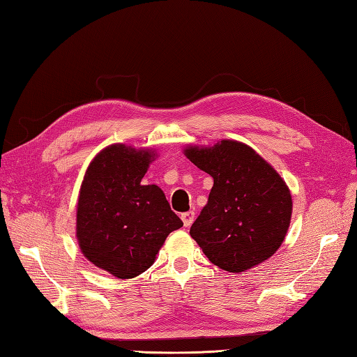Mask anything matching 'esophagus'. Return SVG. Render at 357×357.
Masks as SVG:
<instances>
[{
	"label": "esophagus",
	"instance_id": "obj_1",
	"mask_svg": "<svg viewBox=\"0 0 357 357\" xmlns=\"http://www.w3.org/2000/svg\"><path fill=\"white\" fill-rule=\"evenodd\" d=\"M181 219H183V222L185 227H190L195 221V211L190 210V211H185V213L181 215Z\"/></svg>",
	"mask_w": 357,
	"mask_h": 357
}]
</instances>
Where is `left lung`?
<instances>
[{"label": "left lung", "instance_id": "obj_1", "mask_svg": "<svg viewBox=\"0 0 357 357\" xmlns=\"http://www.w3.org/2000/svg\"><path fill=\"white\" fill-rule=\"evenodd\" d=\"M185 156L213 178L207 206L190 229L204 255L230 273L267 261L290 225L293 204L284 179L238 141L190 147Z\"/></svg>", "mask_w": 357, "mask_h": 357}]
</instances>
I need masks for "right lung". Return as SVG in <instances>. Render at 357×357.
I'll return each instance as SVG.
<instances>
[{
    "mask_svg": "<svg viewBox=\"0 0 357 357\" xmlns=\"http://www.w3.org/2000/svg\"><path fill=\"white\" fill-rule=\"evenodd\" d=\"M153 159L123 144L104 149L86 172L77 208V238L87 259L119 279L146 271L183 221L158 185L141 181Z\"/></svg>",
    "mask_w": 357,
    "mask_h": 357,
    "instance_id": "add662e5",
    "label": "right lung"
}]
</instances>
